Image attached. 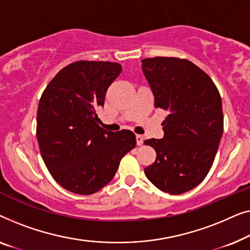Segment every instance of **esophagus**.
I'll use <instances>...</instances> for the list:
<instances>
[{
    "label": "esophagus",
    "instance_id": "esophagus-1",
    "mask_svg": "<svg viewBox=\"0 0 250 250\" xmlns=\"http://www.w3.org/2000/svg\"><path fill=\"white\" fill-rule=\"evenodd\" d=\"M136 140H137V145L142 146L144 143V137L142 135H136Z\"/></svg>",
    "mask_w": 250,
    "mask_h": 250
}]
</instances>
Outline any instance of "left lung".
Returning a JSON list of instances; mask_svg holds the SVG:
<instances>
[{
    "label": "left lung",
    "mask_w": 250,
    "mask_h": 250,
    "mask_svg": "<svg viewBox=\"0 0 250 250\" xmlns=\"http://www.w3.org/2000/svg\"><path fill=\"white\" fill-rule=\"evenodd\" d=\"M155 107L167 111L164 137L147 139L156 160L145 167L160 190L180 195L202 182L212 167L223 133L222 101L212 79L188 60H142Z\"/></svg>",
    "instance_id": "obj_1"
}]
</instances>
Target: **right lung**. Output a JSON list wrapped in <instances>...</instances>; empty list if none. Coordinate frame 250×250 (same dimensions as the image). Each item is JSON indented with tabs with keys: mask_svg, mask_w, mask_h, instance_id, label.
I'll use <instances>...</instances> for the list:
<instances>
[{
	"mask_svg": "<svg viewBox=\"0 0 250 250\" xmlns=\"http://www.w3.org/2000/svg\"><path fill=\"white\" fill-rule=\"evenodd\" d=\"M121 64L78 61L58 72L42 95L37 140L47 170L66 190L91 195L113 179L122 157L136 147L130 130L100 126L97 107L120 76Z\"/></svg>",
	"mask_w": 250,
	"mask_h": 250,
	"instance_id": "obj_1",
	"label": "right lung"
}]
</instances>
